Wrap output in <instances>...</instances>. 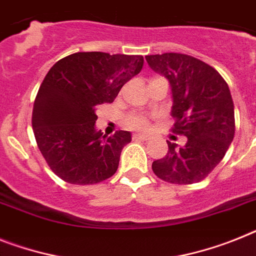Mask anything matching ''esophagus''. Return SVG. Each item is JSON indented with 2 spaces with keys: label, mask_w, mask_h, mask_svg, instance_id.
<instances>
[{
  "label": "esophagus",
  "mask_w": 256,
  "mask_h": 256,
  "mask_svg": "<svg viewBox=\"0 0 256 256\" xmlns=\"http://www.w3.org/2000/svg\"><path fill=\"white\" fill-rule=\"evenodd\" d=\"M132 139L134 140H150L151 139V136L150 135H144V134H134L132 135Z\"/></svg>",
  "instance_id": "1"
}]
</instances>
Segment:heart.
I'll return each mask as SVG.
<instances>
[{
	"label": "heart",
	"mask_w": 256,
	"mask_h": 256,
	"mask_svg": "<svg viewBox=\"0 0 256 256\" xmlns=\"http://www.w3.org/2000/svg\"><path fill=\"white\" fill-rule=\"evenodd\" d=\"M128 124L132 128H139V130H144L148 128V121L142 116H130L128 118Z\"/></svg>",
	"instance_id": "heart-1"
}]
</instances>
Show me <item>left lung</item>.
Wrapping results in <instances>:
<instances>
[{
	"label": "left lung",
	"instance_id": "8db88e82",
	"mask_svg": "<svg viewBox=\"0 0 256 256\" xmlns=\"http://www.w3.org/2000/svg\"><path fill=\"white\" fill-rule=\"evenodd\" d=\"M150 68L172 88L173 132L184 147L168 142V154L152 162L162 181L191 184L204 180L222 160L234 138V104L224 78L200 60L181 53L146 56Z\"/></svg>",
	"mask_w": 256,
	"mask_h": 256
}]
</instances>
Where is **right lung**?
I'll use <instances>...</instances> for the list:
<instances>
[{
  "label": "right lung",
  "instance_id": "1",
  "mask_svg": "<svg viewBox=\"0 0 256 256\" xmlns=\"http://www.w3.org/2000/svg\"><path fill=\"white\" fill-rule=\"evenodd\" d=\"M143 62L142 56L78 52L56 62L45 75L34 102L32 128L42 158L61 180L94 184L117 172L132 134L98 132L96 106L114 102Z\"/></svg>",
  "mask_w": 256,
  "mask_h": 256
}]
</instances>
